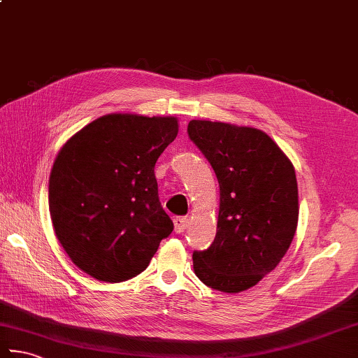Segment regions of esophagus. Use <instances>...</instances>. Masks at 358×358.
I'll list each match as a JSON object with an SVG mask.
<instances>
[{
  "label": "esophagus",
  "mask_w": 358,
  "mask_h": 358,
  "mask_svg": "<svg viewBox=\"0 0 358 358\" xmlns=\"http://www.w3.org/2000/svg\"><path fill=\"white\" fill-rule=\"evenodd\" d=\"M189 225V220L187 217H175L173 219V227H175V233H185V229L187 228Z\"/></svg>",
  "instance_id": "1"
}]
</instances>
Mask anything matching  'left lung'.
Here are the masks:
<instances>
[{
  "label": "left lung",
  "mask_w": 358,
  "mask_h": 358,
  "mask_svg": "<svg viewBox=\"0 0 358 358\" xmlns=\"http://www.w3.org/2000/svg\"><path fill=\"white\" fill-rule=\"evenodd\" d=\"M187 135L209 161L220 187L215 239L206 250L194 251V271L214 290L243 292L275 270L295 236V169L257 129L191 121Z\"/></svg>",
  "instance_id": "obj_1"
}]
</instances>
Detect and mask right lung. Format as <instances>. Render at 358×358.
I'll list each match as a JSON object with an SVG mask.
<instances>
[{
	"mask_svg": "<svg viewBox=\"0 0 358 358\" xmlns=\"http://www.w3.org/2000/svg\"><path fill=\"white\" fill-rule=\"evenodd\" d=\"M177 133V117L107 115L77 131L55 158L49 177L55 236L97 281L135 278L172 233L153 169Z\"/></svg>",
	"mask_w": 358,
	"mask_h": 358,
	"instance_id": "add662e5",
	"label": "right lung"
}]
</instances>
